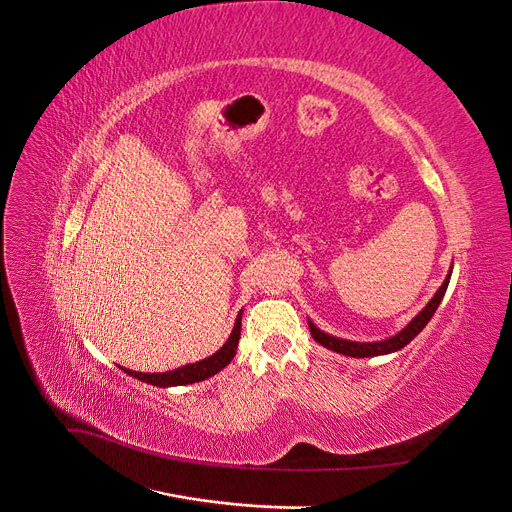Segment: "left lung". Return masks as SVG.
Wrapping results in <instances>:
<instances>
[{
    "mask_svg": "<svg viewBox=\"0 0 512 512\" xmlns=\"http://www.w3.org/2000/svg\"><path fill=\"white\" fill-rule=\"evenodd\" d=\"M451 273H453V271H448V275L444 277L442 286L436 290V294H433L431 301L421 309V312H418L399 333H395L393 337L382 339V342H352V339L335 337V335H329V333L320 331L312 320H307L309 333H312V337L316 339V342H318L320 346L329 348V350H333V352H339V354L354 356V359H363V356H380V354L397 352V350H401L404 346H408V344L412 342V339L427 327V322L431 320V316L436 314L438 305H440L442 299H444V292H446V288H448V282H451Z\"/></svg>",
    "mask_w": 512,
    "mask_h": 512,
    "instance_id": "obj_1",
    "label": "left lung"
}]
</instances>
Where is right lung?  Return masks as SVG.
<instances>
[{
  "instance_id": "right-lung-1",
  "label": "right lung",
  "mask_w": 512,
  "mask_h": 512,
  "mask_svg": "<svg viewBox=\"0 0 512 512\" xmlns=\"http://www.w3.org/2000/svg\"><path fill=\"white\" fill-rule=\"evenodd\" d=\"M241 314L243 312H239V316L235 320V327H232V333L226 339V344L203 361L183 365L173 371H164V374H143V371H132L126 367H121V369L136 380L153 384V386H162V389H166V386H183V384H192V382H203V380L218 374V371H222L232 359H235L239 337H241Z\"/></svg>"
}]
</instances>
